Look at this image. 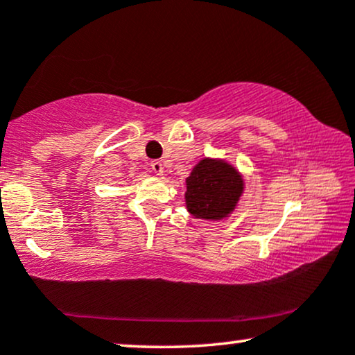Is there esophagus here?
Here are the masks:
<instances>
[{"instance_id":"esophagus-1","label":"esophagus","mask_w":355,"mask_h":355,"mask_svg":"<svg viewBox=\"0 0 355 355\" xmlns=\"http://www.w3.org/2000/svg\"><path fill=\"white\" fill-rule=\"evenodd\" d=\"M150 166H152L155 174H162L163 173V163L158 162V159H153V162L150 163Z\"/></svg>"}]
</instances>
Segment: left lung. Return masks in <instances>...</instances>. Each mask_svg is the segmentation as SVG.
<instances>
[{
	"label": "left lung",
	"instance_id": "obj_1",
	"mask_svg": "<svg viewBox=\"0 0 355 355\" xmlns=\"http://www.w3.org/2000/svg\"><path fill=\"white\" fill-rule=\"evenodd\" d=\"M242 193V179L234 168L215 159H202L187 178V210L197 218L220 220Z\"/></svg>",
	"mask_w": 355,
	"mask_h": 355
}]
</instances>
